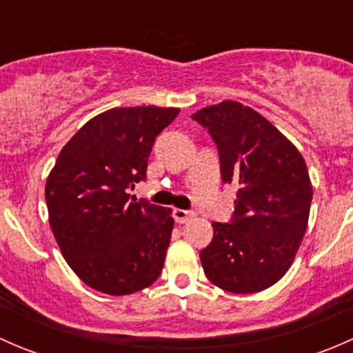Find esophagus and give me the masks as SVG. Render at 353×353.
Returning <instances> with one entry per match:
<instances>
[{
	"mask_svg": "<svg viewBox=\"0 0 353 353\" xmlns=\"http://www.w3.org/2000/svg\"><path fill=\"white\" fill-rule=\"evenodd\" d=\"M172 216H174V220H176L177 223H184V222H188V220H190L191 216H194V213L191 212V210L174 208L172 210Z\"/></svg>",
	"mask_w": 353,
	"mask_h": 353,
	"instance_id": "34e87169",
	"label": "esophagus"
}]
</instances>
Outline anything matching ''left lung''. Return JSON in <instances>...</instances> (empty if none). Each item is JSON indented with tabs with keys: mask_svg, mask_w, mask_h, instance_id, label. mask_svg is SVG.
<instances>
[{
	"mask_svg": "<svg viewBox=\"0 0 353 353\" xmlns=\"http://www.w3.org/2000/svg\"><path fill=\"white\" fill-rule=\"evenodd\" d=\"M191 117L215 141L223 183L237 186L232 219L212 223V243L199 252L206 279L234 294L265 290L290 268L307 229V165L268 119L239 102Z\"/></svg>",
	"mask_w": 353,
	"mask_h": 353,
	"instance_id": "left-lung-1",
	"label": "left lung"
}]
</instances>
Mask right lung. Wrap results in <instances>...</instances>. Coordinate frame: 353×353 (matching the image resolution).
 I'll return each instance as SVG.
<instances>
[{
    "label": "right lung",
    "mask_w": 353,
    "mask_h": 353,
    "mask_svg": "<svg viewBox=\"0 0 353 353\" xmlns=\"http://www.w3.org/2000/svg\"><path fill=\"white\" fill-rule=\"evenodd\" d=\"M176 108H114L77 131L46 183L49 223L66 263L88 287L128 295L150 287L163 268L172 210L128 190L147 179L155 138Z\"/></svg>",
    "instance_id": "add662e5"
}]
</instances>
